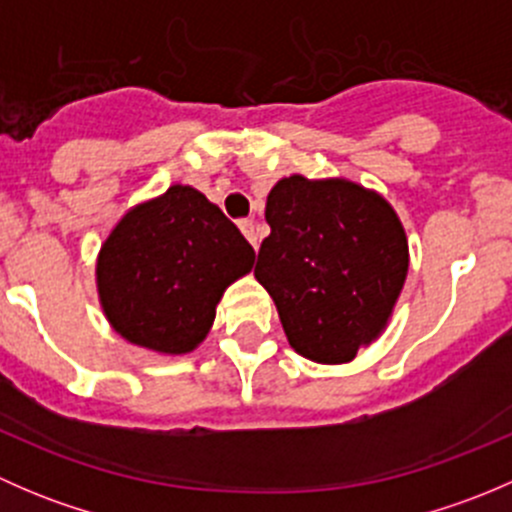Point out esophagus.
<instances>
[{
  "mask_svg": "<svg viewBox=\"0 0 512 512\" xmlns=\"http://www.w3.org/2000/svg\"><path fill=\"white\" fill-rule=\"evenodd\" d=\"M237 225H240L242 235H245L247 240H250V245L255 247V250H257V230H255V220L247 218V220H240V223H237Z\"/></svg>",
  "mask_w": 512,
  "mask_h": 512,
  "instance_id": "34e87169",
  "label": "esophagus"
}]
</instances>
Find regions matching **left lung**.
Wrapping results in <instances>:
<instances>
[{
    "instance_id": "obj_1",
    "label": "left lung",
    "mask_w": 512,
    "mask_h": 512,
    "mask_svg": "<svg viewBox=\"0 0 512 512\" xmlns=\"http://www.w3.org/2000/svg\"><path fill=\"white\" fill-rule=\"evenodd\" d=\"M255 277L275 299L289 347L347 364L389 324L409 242L389 200L347 178L289 175L267 195Z\"/></svg>"
}]
</instances>
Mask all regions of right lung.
I'll list each match as a JSON object with an SVG mask.
<instances>
[{
  "label": "right lung",
  "mask_w": 512,
  "mask_h": 512,
  "mask_svg": "<svg viewBox=\"0 0 512 512\" xmlns=\"http://www.w3.org/2000/svg\"><path fill=\"white\" fill-rule=\"evenodd\" d=\"M252 265L255 250L223 210L175 183L108 232L96 260L98 302L126 342L190 354L208 337L225 289Z\"/></svg>",
  "instance_id": "obj_1"
}]
</instances>
